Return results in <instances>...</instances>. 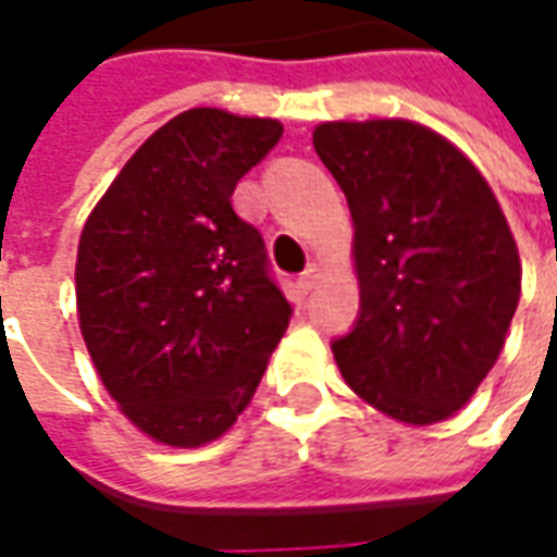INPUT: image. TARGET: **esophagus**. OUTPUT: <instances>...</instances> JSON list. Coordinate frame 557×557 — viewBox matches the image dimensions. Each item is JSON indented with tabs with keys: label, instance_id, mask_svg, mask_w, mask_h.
I'll use <instances>...</instances> for the list:
<instances>
[{
	"label": "esophagus",
	"instance_id": "34e87169",
	"mask_svg": "<svg viewBox=\"0 0 557 557\" xmlns=\"http://www.w3.org/2000/svg\"><path fill=\"white\" fill-rule=\"evenodd\" d=\"M317 280H320V268H317V264H310L308 271L298 277V289H301V293H310V289L317 286Z\"/></svg>",
	"mask_w": 557,
	"mask_h": 557
}]
</instances>
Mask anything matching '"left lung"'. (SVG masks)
<instances>
[{
    "label": "left lung",
    "mask_w": 557,
    "mask_h": 557,
    "mask_svg": "<svg viewBox=\"0 0 557 557\" xmlns=\"http://www.w3.org/2000/svg\"><path fill=\"white\" fill-rule=\"evenodd\" d=\"M313 149L354 215L359 313L332 342L344 381L406 423L469 403L500 357L521 262L467 154L414 121H329Z\"/></svg>",
    "instance_id": "left-lung-1"
}]
</instances>
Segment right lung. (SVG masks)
Masks as SVG:
<instances>
[{"label":"right lung","mask_w":557,"mask_h":557,"mask_svg":"<svg viewBox=\"0 0 557 557\" xmlns=\"http://www.w3.org/2000/svg\"><path fill=\"white\" fill-rule=\"evenodd\" d=\"M280 136L274 119L188 109L136 149L85 222L82 335L109 396L158 442L222 436L289 326L262 234L231 207Z\"/></svg>","instance_id":"add662e5"}]
</instances>
